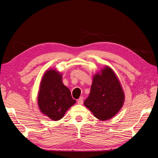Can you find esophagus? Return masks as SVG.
<instances>
[{"label":"esophagus","mask_w":158,"mask_h":158,"mask_svg":"<svg viewBox=\"0 0 158 158\" xmlns=\"http://www.w3.org/2000/svg\"><path fill=\"white\" fill-rule=\"evenodd\" d=\"M83 97H80L78 99V101H77V103L79 104V105H82L83 104Z\"/></svg>","instance_id":"obj_1"}]
</instances>
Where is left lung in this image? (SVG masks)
Segmentation results:
<instances>
[{
	"mask_svg": "<svg viewBox=\"0 0 158 158\" xmlns=\"http://www.w3.org/2000/svg\"><path fill=\"white\" fill-rule=\"evenodd\" d=\"M124 101V92L116 75L106 67L101 74L95 75L91 92L84 103L96 118L107 120L119 112Z\"/></svg>",
	"mask_w": 158,
	"mask_h": 158,
	"instance_id": "8db88e82",
	"label": "left lung"
}]
</instances>
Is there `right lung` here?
Wrapping results in <instances>:
<instances>
[{"label": "right lung", "instance_id": "1", "mask_svg": "<svg viewBox=\"0 0 158 158\" xmlns=\"http://www.w3.org/2000/svg\"><path fill=\"white\" fill-rule=\"evenodd\" d=\"M38 102L41 112L54 121L63 117L65 112L76 102L69 89L62 84V76L56 70H48L40 86Z\"/></svg>", "mask_w": 158, "mask_h": 158}]
</instances>
